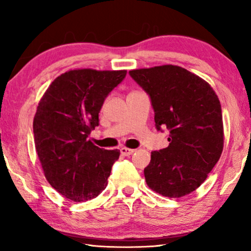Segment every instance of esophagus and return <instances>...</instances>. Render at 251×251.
<instances>
[{"label":"esophagus","instance_id":"1","mask_svg":"<svg viewBox=\"0 0 251 251\" xmlns=\"http://www.w3.org/2000/svg\"><path fill=\"white\" fill-rule=\"evenodd\" d=\"M121 154L122 155H126V156H129V155H131V154L135 152V150H132V149H128V147H122L121 150Z\"/></svg>","mask_w":251,"mask_h":251}]
</instances>
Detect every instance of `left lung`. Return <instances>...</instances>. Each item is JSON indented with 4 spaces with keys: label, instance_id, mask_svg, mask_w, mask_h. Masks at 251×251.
Masks as SVG:
<instances>
[{
    "label": "left lung",
    "instance_id": "obj_1",
    "mask_svg": "<svg viewBox=\"0 0 251 251\" xmlns=\"http://www.w3.org/2000/svg\"><path fill=\"white\" fill-rule=\"evenodd\" d=\"M150 95L157 130L169 129V145L151 153L145 169L151 190L181 198L200 187L218 162L224 147V126L218 96L211 85L175 65L129 72Z\"/></svg>",
    "mask_w": 251,
    "mask_h": 251
}]
</instances>
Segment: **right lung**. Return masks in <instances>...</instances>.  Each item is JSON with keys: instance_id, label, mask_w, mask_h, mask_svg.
I'll return each mask as SVG.
<instances>
[{"instance_id": "add662e5", "label": "right lung", "mask_w": 251, "mask_h": 251, "mask_svg": "<svg viewBox=\"0 0 251 251\" xmlns=\"http://www.w3.org/2000/svg\"><path fill=\"white\" fill-rule=\"evenodd\" d=\"M126 74V70H70L54 78L40 99L33 121L36 153L47 180L68 200H92L107 186L120 151L99 149L88 136L99 126L105 98Z\"/></svg>"}]
</instances>
